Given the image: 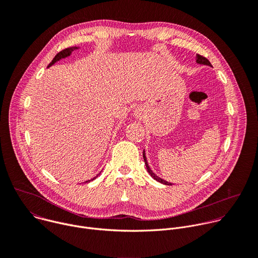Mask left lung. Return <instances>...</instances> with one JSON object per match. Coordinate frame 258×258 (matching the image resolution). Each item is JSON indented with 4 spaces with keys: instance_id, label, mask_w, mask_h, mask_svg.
I'll return each mask as SVG.
<instances>
[{
    "instance_id": "obj_1",
    "label": "left lung",
    "mask_w": 258,
    "mask_h": 258,
    "mask_svg": "<svg viewBox=\"0 0 258 258\" xmlns=\"http://www.w3.org/2000/svg\"><path fill=\"white\" fill-rule=\"evenodd\" d=\"M196 63H198V64H201V65H207V66H210V67H212L211 66V63L205 58V57H203V56H201V55H196ZM143 158H144V161H145V165H146V169H147V171H148V173L155 179V180H157V181H159V182H161V183H163V185H165V186H172L173 183H171V182H169V181H166L165 179H163V178H161L160 176H158L156 173H154L153 172V170L151 169V167L149 166V164H148V160H147V157H146V153H145V150L143 151Z\"/></svg>"
}]
</instances>
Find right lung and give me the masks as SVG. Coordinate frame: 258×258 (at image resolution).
I'll return each mask as SVG.
<instances>
[{"label": "right lung", "mask_w": 258, "mask_h": 258, "mask_svg": "<svg viewBox=\"0 0 258 258\" xmlns=\"http://www.w3.org/2000/svg\"><path fill=\"white\" fill-rule=\"evenodd\" d=\"M79 48H80V47H70V48H67V49H65V50H63V51H61V52H59V53L54 57V59L52 60V62L49 64V66H48V67L52 66L53 64H55L56 62L60 61L61 59H64V58H66V57H69L73 51L77 50V49H79ZM101 172H102V171H100V172H99L97 175H95L93 178L86 180V182H90V181H92V180L96 179V178L101 174Z\"/></svg>", "instance_id": "obj_1"}]
</instances>
